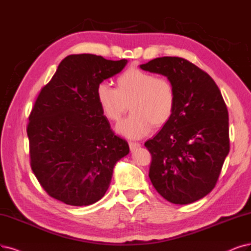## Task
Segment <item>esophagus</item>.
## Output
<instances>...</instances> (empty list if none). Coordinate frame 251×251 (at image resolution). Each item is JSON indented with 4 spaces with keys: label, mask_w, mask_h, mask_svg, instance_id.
Segmentation results:
<instances>
[{
    "label": "esophagus",
    "mask_w": 251,
    "mask_h": 251,
    "mask_svg": "<svg viewBox=\"0 0 251 251\" xmlns=\"http://www.w3.org/2000/svg\"><path fill=\"white\" fill-rule=\"evenodd\" d=\"M141 147V144L140 143H134V142H129V148H130V150L133 151L135 149H137V148Z\"/></svg>",
    "instance_id": "esophagus-1"
}]
</instances>
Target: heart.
<instances>
[{"instance_id": "heart-1", "label": "heart", "mask_w": 251, "mask_h": 251, "mask_svg": "<svg viewBox=\"0 0 251 251\" xmlns=\"http://www.w3.org/2000/svg\"><path fill=\"white\" fill-rule=\"evenodd\" d=\"M117 89L101 82L96 98L104 116L118 122L129 108L132 114L118 126L120 134L130 140H138L150 133L153 125L160 127L171 120L176 106V91L166 77L138 68H129L120 74Z\"/></svg>"}]
</instances>
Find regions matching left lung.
Segmentation results:
<instances>
[{
  "label": "left lung",
  "mask_w": 251,
  "mask_h": 251,
  "mask_svg": "<svg viewBox=\"0 0 251 251\" xmlns=\"http://www.w3.org/2000/svg\"><path fill=\"white\" fill-rule=\"evenodd\" d=\"M140 67L166 76L176 91L171 120L145 143L152 155L150 180L173 203L199 201L215 187L229 152L228 113L220 90L183 58H156Z\"/></svg>",
  "instance_id": "1"
}]
</instances>
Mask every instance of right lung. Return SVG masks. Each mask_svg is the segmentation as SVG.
Listing matches in <instances>:
<instances>
[{"mask_svg": "<svg viewBox=\"0 0 251 251\" xmlns=\"http://www.w3.org/2000/svg\"><path fill=\"white\" fill-rule=\"evenodd\" d=\"M127 60L70 54L44 86L29 117L31 168L43 189L66 205L89 206L109 187L116 163L129 153L113 132L96 90Z\"/></svg>", "mask_w": 251, "mask_h": 251, "instance_id": "obj_1", "label": "right lung"}]
</instances>
